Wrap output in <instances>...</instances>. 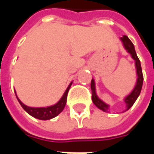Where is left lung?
Returning a JSON list of instances; mask_svg holds the SVG:
<instances>
[{
    "instance_id": "8db88e82",
    "label": "left lung",
    "mask_w": 154,
    "mask_h": 154,
    "mask_svg": "<svg viewBox=\"0 0 154 154\" xmlns=\"http://www.w3.org/2000/svg\"><path fill=\"white\" fill-rule=\"evenodd\" d=\"M120 40L122 42L124 48H125V50L129 53L134 60L135 61V67H136V74H137V81H136V84L133 91L130 93L125 97L124 101L126 104V109L125 110H124V112L128 110L132 106L134 103L135 102L137 98L139 97V94L141 92V89H142L143 86V76L142 72V68H141V64H140V61H139V57L136 54L135 49H134V46L133 43L130 41L126 35H124L123 37L120 38ZM91 93H92V101L95 104V106L99 108L100 110H103L105 112H108L109 109H110V106L108 104L105 103L103 100H101L98 97L97 95V91H96V86H95V81L94 79L91 80Z\"/></svg>"
}]
</instances>
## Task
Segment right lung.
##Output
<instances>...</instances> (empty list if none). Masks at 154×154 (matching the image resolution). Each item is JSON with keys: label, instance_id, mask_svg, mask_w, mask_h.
Segmentation results:
<instances>
[{"label": "right lung", "instance_id": "obj_1", "mask_svg": "<svg viewBox=\"0 0 154 154\" xmlns=\"http://www.w3.org/2000/svg\"><path fill=\"white\" fill-rule=\"evenodd\" d=\"M72 84V82H71L68 87L65 91V92L63 95V97H61V99L57 103L54 104L53 106H50L47 107H29L28 106H26L25 104L21 102V100H20L16 95V91L15 90V96H16V98L18 100L19 103L20 104V106H22V108L29 114L30 115L33 117H35L36 119H42V120H48V119H53L54 117H56L57 116H58L59 114L63 110L64 107L66 106V103H67V93H68V91L70 89L71 86Z\"/></svg>", "mask_w": 154, "mask_h": 154}]
</instances>
